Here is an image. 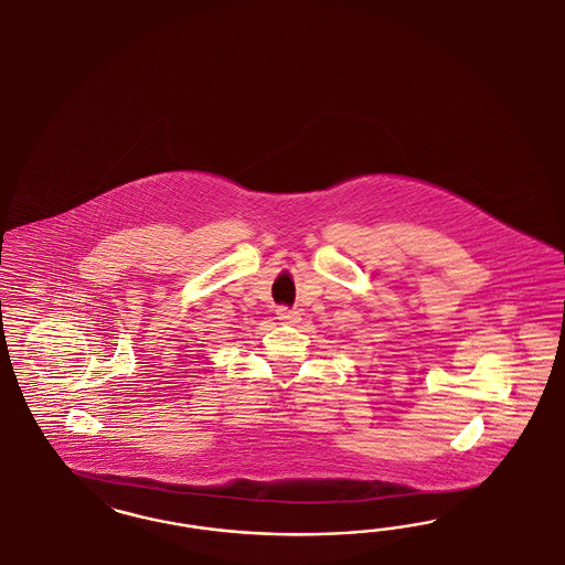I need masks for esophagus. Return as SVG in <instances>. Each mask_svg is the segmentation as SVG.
Wrapping results in <instances>:
<instances>
[{"label":"esophagus","instance_id":"esophagus-1","mask_svg":"<svg viewBox=\"0 0 565 565\" xmlns=\"http://www.w3.org/2000/svg\"><path fill=\"white\" fill-rule=\"evenodd\" d=\"M277 319L286 326H296L300 321V312L294 308L279 307L277 308Z\"/></svg>","mask_w":565,"mask_h":565}]
</instances>
